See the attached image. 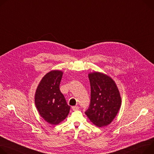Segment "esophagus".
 <instances>
[{
	"label": "esophagus",
	"mask_w": 154,
	"mask_h": 154,
	"mask_svg": "<svg viewBox=\"0 0 154 154\" xmlns=\"http://www.w3.org/2000/svg\"><path fill=\"white\" fill-rule=\"evenodd\" d=\"M79 109V106H73L72 107V110H74V111H75V110H78Z\"/></svg>",
	"instance_id": "34e87169"
}]
</instances>
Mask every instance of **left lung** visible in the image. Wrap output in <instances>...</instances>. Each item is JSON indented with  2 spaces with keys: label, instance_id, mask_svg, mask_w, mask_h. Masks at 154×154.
Here are the masks:
<instances>
[{
  "label": "left lung",
  "instance_id": "left-lung-1",
  "mask_svg": "<svg viewBox=\"0 0 154 154\" xmlns=\"http://www.w3.org/2000/svg\"><path fill=\"white\" fill-rule=\"evenodd\" d=\"M91 86V101L85 112L90 120L102 127L110 124L117 115L122 98L115 81L109 75L93 72L88 74Z\"/></svg>",
  "mask_w": 154,
  "mask_h": 154
}]
</instances>
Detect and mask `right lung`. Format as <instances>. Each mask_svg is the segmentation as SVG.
Wrapping results in <instances>:
<instances>
[{
	"label": "right lung",
	"instance_id": "obj_1",
	"mask_svg": "<svg viewBox=\"0 0 154 154\" xmlns=\"http://www.w3.org/2000/svg\"><path fill=\"white\" fill-rule=\"evenodd\" d=\"M63 72L53 70L42 79L35 93V104L40 116L51 125H58L68 116L70 107L60 90Z\"/></svg>",
	"mask_w": 154,
	"mask_h": 154
}]
</instances>
